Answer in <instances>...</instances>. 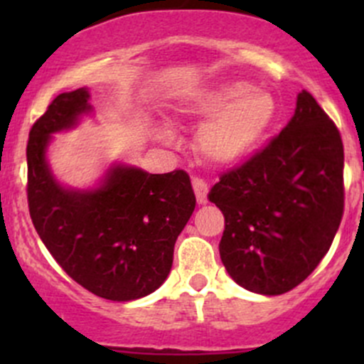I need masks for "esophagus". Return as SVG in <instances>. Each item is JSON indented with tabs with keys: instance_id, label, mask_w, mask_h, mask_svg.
I'll return each mask as SVG.
<instances>
[{
	"instance_id": "34e87169",
	"label": "esophagus",
	"mask_w": 364,
	"mask_h": 364,
	"mask_svg": "<svg viewBox=\"0 0 364 364\" xmlns=\"http://www.w3.org/2000/svg\"><path fill=\"white\" fill-rule=\"evenodd\" d=\"M192 186H193V192H196L197 203L199 204L208 203V183L200 178H192Z\"/></svg>"
}]
</instances>
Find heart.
Masks as SVG:
<instances>
[{
    "label": "heart",
    "mask_w": 364,
    "mask_h": 364,
    "mask_svg": "<svg viewBox=\"0 0 364 364\" xmlns=\"http://www.w3.org/2000/svg\"><path fill=\"white\" fill-rule=\"evenodd\" d=\"M190 119H208L197 135V149L213 164H236L257 148L273 124L277 104L264 90L247 82H225L204 90L186 104ZM168 137V134H164Z\"/></svg>",
    "instance_id": "obj_1"
}]
</instances>
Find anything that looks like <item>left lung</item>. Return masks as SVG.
<instances>
[{"label": "left lung", "instance_id": "obj_1", "mask_svg": "<svg viewBox=\"0 0 364 364\" xmlns=\"http://www.w3.org/2000/svg\"><path fill=\"white\" fill-rule=\"evenodd\" d=\"M208 199L225 218L220 257L236 284L278 296L310 277L343 216V142L308 91L287 127L223 172Z\"/></svg>", "mask_w": 364, "mask_h": 364}]
</instances>
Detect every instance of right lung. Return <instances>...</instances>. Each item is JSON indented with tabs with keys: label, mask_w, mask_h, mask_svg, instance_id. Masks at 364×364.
<instances>
[{
	"label": "right lung",
	"mask_w": 364,
	"mask_h": 364,
	"mask_svg": "<svg viewBox=\"0 0 364 364\" xmlns=\"http://www.w3.org/2000/svg\"><path fill=\"white\" fill-rule=\"evenodd\" d=\"M87 100L86 87L58 95L33 123L26 148L29 216L72 280L104 299H139L167 278L196 196L181 168L148 174L117 165L91 192L58 185L46 161L50 134L72 128L80 114L90 112Z\"/></svg>",
	"instance_id": "1"
}]
</instances>
